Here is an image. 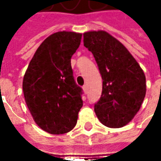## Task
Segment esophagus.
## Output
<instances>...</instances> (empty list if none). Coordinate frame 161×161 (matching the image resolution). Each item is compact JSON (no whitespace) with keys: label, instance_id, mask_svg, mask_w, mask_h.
<instances>
[{"label":"esophagus","instance_id":"obj_1","mask_svg":"<svg viewBox=\"0 0 161 161\" xmlns=\"http://www.w3.org/2000/svg\"><path fill=\"white\" fill-rule=\"evenodd\" d=\"M83 91H84V94L87 93V86H86V85H84V86H83Z\"/></svg>","mask_w":161,"mask_h":161}]
</instances>
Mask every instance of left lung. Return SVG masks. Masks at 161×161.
I'll use <instances>...</instances> for the list:
<instances>
[{"instance_id":"left-lung-1","label":"left lung","mask_w":161,"mask_h":161,"mask_svg":"<svg viewBox=\"0 0 161 161\" xmlns=\"http://www.w3.org/2000/svg\"><path fill=\"white\" fill-rule=\"evenodd\" d=\"M84 45L93 54L103 79L95 113L106 127L122 128L133 120L145 98L144 71L128 50L105 31L84 33Z\"/></svg>"}]
</instances>
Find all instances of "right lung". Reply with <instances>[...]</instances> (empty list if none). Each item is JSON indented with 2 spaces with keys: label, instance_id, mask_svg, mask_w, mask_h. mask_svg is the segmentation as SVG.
I'll return each instance as SVG.
<instances>
[{
  "label": "right lung",
  "instance_id": "add662e5",
  "mask_svg": "<svg viewBox=\"0 0 161 161\" xmlns=\"http://www.w3.org/2000/svg\"><path fill=\"white\" fill-rule=\"evenodd\" d=\"M82 33L62 31L47 37L34 53L23 77V93L33 120L52 135L70 132L83 106L82 89L73 77L70 58Z\"/></svg>",
  "mask_w": 161,
  "mask_h": 161
}]
</instances>
